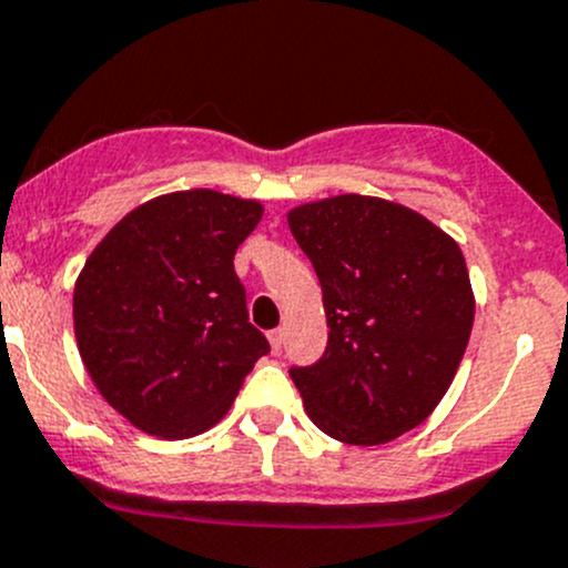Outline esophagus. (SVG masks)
I'll use <instances>...</instances> for the list:
<instances>
[{"label":"esophagus","instance_id":"obj_1","mask_svg":"<svg viewBox=\"0 0 568 568\" xmlns=\"http://www.w3.org/2000/svg\"><path fill=\"white\" fill-rule=\"evenodd\" d=\"M268 346H272L274 354H277L280 348H283V329H272V332H268Z\"/></svg>","mask_w":568,"mask_h":568}]
</instances>
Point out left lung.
<instances>
[{"label":"left lung","instance_id":"obj_1","mask_svg":"<svg viewBox=\"0 0 568 568\" xmlns=\"http://www.w3.org/2000/svg\"><path fill=\"white\" fill-rule=\"evenodd\" d=\"M324 294V357L291 368L311 420L348 445L420 426L459 371L475 296L459 244L432 220L368 194L288 211Z\"/></svg>","mask_w":568,"mask_h":568}]
</instances>
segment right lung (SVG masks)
Here are the masks:
<instances>
[{
  "label": "right lung",
  "instance_id": "right-lung-1",
  "mask_svg": "<svg viewBox=\"0 0 568 568\" xmlns=\"http://www.w3.org/2000/svg\"><path fill=\"white\" fill-rule=\"evenodd\" d=\"M261 216L257 200L170 192L129 211L84 261L73 288L79 354L106 404L140 432H209L268 352L233 268Z\"/></svg>",
  "mask_w": 568,
  "mask_h": 568
}]
</instances>
